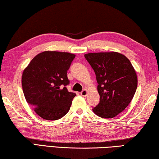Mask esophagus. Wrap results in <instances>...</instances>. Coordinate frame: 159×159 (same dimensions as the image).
Here are the masks:
<instances>
[{
	"instance_id": "34e87169",
	"label": "esophagus",
	"mask_w": 159,
	"mask_h": 159,
	"mask_svg": "<svg viewBox=\"0 0 159 159\" xmlns=\"http://www.w3.org/2000/svg\"><path fill=\"white\" fill-rule=\"evenodd\" d=\"M80 94H81L82 97H86L87 94V90H86V89L82 90V91L81 92V93H80Z\"/></svg>"
}]
</instances>
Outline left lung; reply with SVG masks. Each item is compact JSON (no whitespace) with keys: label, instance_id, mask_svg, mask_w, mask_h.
<instances>
[{"label":"left lung","instance_id":"8db88e82","mask_svg":"<svg viewBox=\"0 0 159 159\" xmlns=\"http://www.w3.org/2000/svg\"><path fill=\"white\" fill-rule=\"evenodd\" d=\"M96 75L99 104L93 111L104 119L113 118L126 108L137 88V76L130 61L116 52L84 55Z\"/></svg>","mask_w":159,"mask_h":159}]
</instances>
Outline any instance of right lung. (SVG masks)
<instances>
[{"label":"right lung","mask_w":159,"mask_h":159,"mask_svg":"<svg viewBox=\"0 0 159 159\" xmlns=\"http://www.w3.org/2000/svg\"><path fill=\"white\" fill-rule=\"evenodd\" d=\"M75 55L45 51L30 61L22 76V87L28 103L46 120H57L70 110L76 94L68 92L67 72Z\"/></svg>","instance_id":"obj_1"}]
</instances>
